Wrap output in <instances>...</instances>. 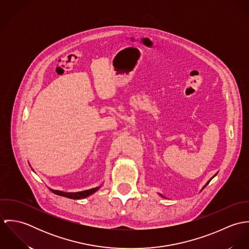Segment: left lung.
Returning a JSON list of instances; mask_svg holds the SVG:
<instances>
[{
    "mask_svg": "<svg viewBox=\"0 0 249 249\" xmlns=\"http://www.w3.org/2000/svg\"><path fill=\"white\" fill-rule=\"evenodd\" d=\"M215 175H216V174H215ZM215 175H214V176H215ZM214 176H213V177H214ZM213 178H211V179H210V180H209V181H208V182H207V183H206V185H205V186H204V187H203V189H204V188H205V187H206V186H207V185H208V184H209V182H210V181H211V180H212V179H213Z\"/></svg>",
    "mask_w": 249,
    "mask_h": 249,
    "instance_id": "8db88e82",
    "label": "left lung"
}]
</instances>
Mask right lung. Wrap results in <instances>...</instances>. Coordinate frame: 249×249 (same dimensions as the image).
<instances>
[{"instance_id":"1","label":"right lung","mask_w":249,"mask_h":249,"mask_svg":"<svg viewBox=\"0 0 249 249\" xmlns=\"http://www.w3.org/2000/svg\"><path fill=\"white\" fill-rule=\"evenodd\" d=\"M100 189V187L97 188H93L90 190H86V191H82V192H77V193H65V192H61V191H56V190H52L50 189L53 194L57 195V196H65L68 198L71 199H80V198H84L86 196H89L90 195L94 194L95 192H97Z\"/></svg>"}]
</instances>
